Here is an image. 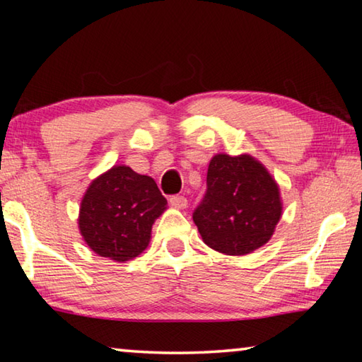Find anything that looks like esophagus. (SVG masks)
Returning <instances> with one entry per match:
<instances>
[{
    "label": "esophagus",
    "mask_w": 362,
    "mask_h": 362,
    "mask_svg": "<svg viewBox=\"0 0 362 362\" xmlns=\"http://www.w3.org/2000/svg\"><path fill=\"white\" fill-rule=\"evenodd\" d=\"M169 203H170V206L175 207V209H185L188 201H187L185 196L174 194V196H170V198H169Z\"/></svg>",
    "instance_id": "esophagus-1"
}]
</instances>
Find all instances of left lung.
<instances>
[{
	"label": "left lung",
	"mask_w": 362,
	"mask_h": 362,
	"mask_svg": "<svg viewBox=\"0 0 362 362\" xmlns=\"http://www.w3.org/2000/svg\"><path fill=\"white\" fill-rule=\"evenodd\" d=\"M207 189L193 222L207 246L226 255H246L272 238L283 206L268 170L249 155H216Z\"/></svg>",
	"instance_id": "left-lung-1"
}]
</instances>
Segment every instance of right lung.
<instances>
[{
    "instance_id": "1",
    "label": "right lung",
    "mask_w": 362,
    "mask_h": 362,
    "mask_svg": "<svg viewBox=\"0 0 362 362\" xmlns=\"http://www.w3.org/2000/svg\"><path fill=\"white\" fill-rule=\"evenodd\" d=\"M168 201L156 182L115 166L90 183L79 209V231L97 255L127 262L144 252Z\"/></svg>"
}]
</instances>
